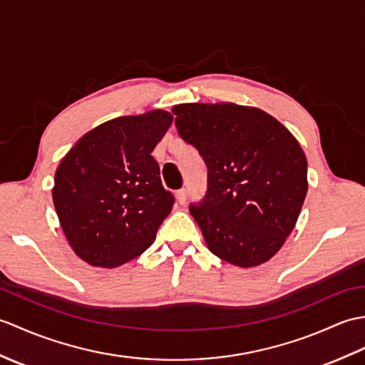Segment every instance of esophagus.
I'll use <instances>...</instances> for the list:
<instances>
[{
    "mask_svg": "<svg viewBox=\"0 0 365 365\" xmlns=\"http://www.w3.org/2000/svg\"><path fill=\"white\" fill-rule=\"evenodd\" d=\"M186 196H188V190L186 188H180L179 191L175 192V197H177V202L180 203V205H183V203L186 202Z\"/></svg>",
    "mask_w": 365,
    "mask_h": 365,
    "instance_id": "esophagus-1",
    "label": "esophagus"
}]
</instances>
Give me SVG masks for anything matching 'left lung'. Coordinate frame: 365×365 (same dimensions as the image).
Masks as SVG:
<instances>
[{
	"mask_svg": "<svg viewBox=\"0 0 365 365\" xmlns=\"http://www.w3.org/2000/svg\"><path fill=\"white\" fill-rule=\"evenodd\" d=\"M183 141L208 168L207 194L191 203L211 253L255 267L282 249L308 191V163L299 141L255 107L179 104L173 107Z\"/></svg>",
	"mask_w": 365,
	"mask_h": 365,
	"instance_id": "1",
	"label": "left lung"
}]
</instances>
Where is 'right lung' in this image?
<instances>
[{
    "label": "right lung",
    "instance_id": "obj_1",
    "mask_svg": "<svg viewBox=\"0 0 365 365\" xmlns=\"http://www.w3.org/2000/svg\"><path fill=\"white\" fill-rule=\"evenodd\" d=\"M171 124L165 110L115 118L62 158L53 188L56 213L71 249L88 264L118 267L154 242L174 196L163 188L152 150Z\"/></svg>",
    "mask_w": 365,
    "mask_h": 365
}]
</instances>
